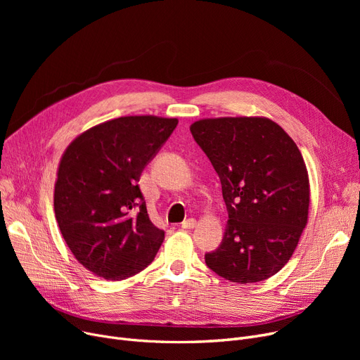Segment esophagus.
Wrapping results in <instances>:
<instances>
[{
  "instance_id": "obj_1",
  "label": "esophagus",
  "mask_w": 360,
  "mask_h": 360,
  "mask_svg": "<svg viewBox=\"0 0 360 360\" xmlns=\"http://www.w3.org/2000/svg\"><path fill=\"white\" fill-rule=\"evenodd\" d=\"M195 224H197V220L195 219H186V220H184L182 221V229H193V228H195Z\"/></svg>"
}]
</instances>
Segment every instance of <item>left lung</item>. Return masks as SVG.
<instances>
[{
	"mask_svg": "<svg viewBox=\"0 0 360 360\" xmlns=\"http://www.w3.org/2000/svg\"><path fill=\"white\" fill-rule=\"evenodd\" d=\"M191 134L221 182L229 220L207 267L233 283L274 276L295 252L308 221L309 179L295 141L267 118H216Z\"/></svg>",
	"mask_w": 360,
	"mask_h": 360,
	"instance_id": "8db88e82",
	"label": "left lung"
}]
</instances>
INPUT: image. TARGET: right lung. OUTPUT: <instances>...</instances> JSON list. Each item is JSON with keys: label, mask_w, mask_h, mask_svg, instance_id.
Instances as JSON below:
<instances>
[{"label": "right lung", "mask_w": 360, "mask_h": 360, "mask_svg": "<svg viewBox=\"0 0 360 360\" xmlns=\"http://www.w3.org/2000/svg\"><path fill=\"white\" fill-rule=\"evenodd\" d=\"M176 125V118L122 117L67 147L55 217L74 257L96 276L124 280L155 259L165 232L151 223L139 181Z\"/></svg>", "instance_id": "obj_1"}]
</instances>
